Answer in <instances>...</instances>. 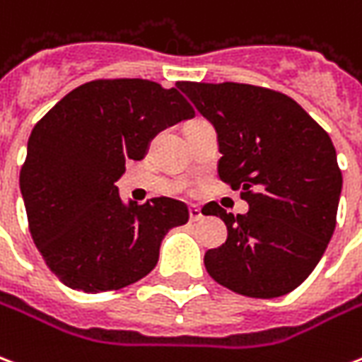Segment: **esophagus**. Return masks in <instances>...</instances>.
<instances>
[{"mask_svg": "<svg viewBox=\"0 0 362 362\" xmlns=\"http://www.w3.org/2000/svg\"><path fill=\"white\" fill-rule=\"evenodd\" d=\"M201 218H203V212H201V209H197V206H192V209H189V220H192V222H199Z\"/></svg>", "mask_w": 362, "mask_h": 362, "instance_id": "obj_1", "label": "esophagus"}]
</instances>
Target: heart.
Masks as SVG:
<instances>
[{"instance_id":"1","label":"heart","mask_w":362,"mask_h":362,"mask_svg":"<svg viewBox=\"0 0 362 362\" xmlns=\"http://www.w3.org/2000/svg\"><path fill=\"white\" fill-rule=\"evenodd\" d=\"M195 123H199V121H192V123H187L186 127H189V125H195Z\"/></svg>"}]
</instances>
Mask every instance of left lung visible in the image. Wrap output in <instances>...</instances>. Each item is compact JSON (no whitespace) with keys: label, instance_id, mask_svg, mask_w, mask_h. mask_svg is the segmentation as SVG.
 Listing matches in <instances>:
<instances>
[{"label":"left lung","instance_id":"obj_1","mask_svg":"<svg viewBox=\"0 0 362 362\" xmlns=\"http://www.w3.org/2000/svg\"><path fill=\"white\" fill-rule=\"evenodd\" d=\"M218 134V176L239 189L247 214L212 201L228 228L205 255L218 285L250 298L288 294L321 260L336 228L341 170L328 132L291 96L247 83H178Z\"/></svg>","mask_w":362,"mask_h":362}]
</instances>
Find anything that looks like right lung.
<instances>
[{
  "mask_svg": "<svg viewBox=\"0 0 362 362\" xmlns=\"http://www.w3.org/2000/svg\"><path fill=\"white\" fill-rule=\"evenodd\" d=\"M195 115L180 90L150 79H95L35 123L21 169L28 228L47 267L83 292L119 291L156 267L182 201L121 203L115 182L157 132Z\"/></svg>",
  "mask_w": 362,
  "mask_h": 362,
  "instance_id": "1",
  "label": "right lung"
}]
</instances>
